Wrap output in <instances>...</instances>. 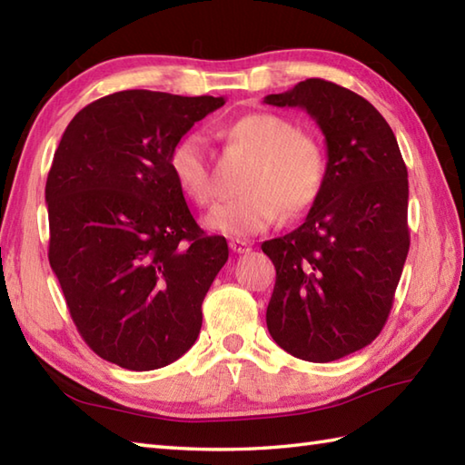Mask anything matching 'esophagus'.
Segmentation results:
<instances>
[{
  "label": "esophagus",
  "instance_id": "1",
  "mask_svg": "<svg viewBox=\"0 0 465 465\" xmlns=\"http://www.w3.org/2000/svg\"><path fill=\"white\" fill-rule=\"evenodd\" d=\"M230 248L233 253H248V252H252V243L245 240H240V238H232Z\"/></svg>",
  "mask_w": 465,
  "mask_h": 465
}]
</instances>
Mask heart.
<instances>
[{
	"label": "heart",
	"mask_w": 465,
	"mask_h": 465,
	"mask_svg": "<svg viewBox=\"0 0 465 465\" xmlns=\"http://www.w3.org/2000/svg\"><path fill=\"white\" fill-rule=\"evenodd\" d=\"M227 145L250 155L240 180L242 193L215 205L205 225L232 238H248L285 212L298 215L318 200L325 182V153L313 135L285 117L255 112L222 125ZM167 165L180 192L195 205L212 202V172L200 135L187 134L172 147Z\"/></svg>",
	"instance_id": "1"
}]
</instances>
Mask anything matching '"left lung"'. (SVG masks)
<instances>
[{"mask_svg": "<svg viewBox=\"0 0 465 465\" xmlns=\"http://www.w3.org/2000/svg\"><path fill=\"white\" fill-rule=\"evenodd\" d=\"M263 102L302 107L328 145L305 222L262 243L275 265L265 322L293 358L333 361L371 343L390 315L410 250L408 170L381 114L338 84L312 77Z\"/></svg>", "mask_w": 465, "mask_h": 465, "instance_id": "1", "label": "left lung"}]
</instances>
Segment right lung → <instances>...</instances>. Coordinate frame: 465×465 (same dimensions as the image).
Listing matches in <instances>:
<instances>
[{"instance_id": "1", "label": "right lung", "mask_w": 465, "mask_h": 465, "mask_svg": "<svg viewBox=\"0 0 465 465\" xmlns=\"http://www.w3.org/2000/svg\"><path fill=\"white\" fill-rule=\"evenodd\" d=\"M223 97L127 90L85 105L47 173L49 265L85 343L120 368L157 370L192 348L227 242L195 223L167 165Z\"/></svg>"}]
</instances>
